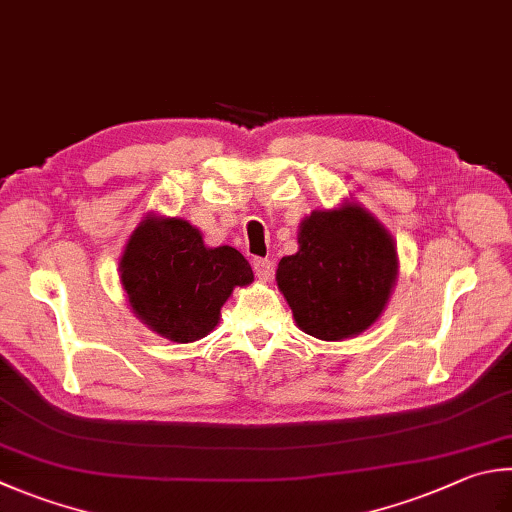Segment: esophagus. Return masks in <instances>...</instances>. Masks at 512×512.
<instances>
[{
	"label": "esophagus",
	"mask_w": 512,
	"mask_h": 512,
	"mask_svg": "<svg viewBox=\"0 0 512 512\" xmlns=\"http://www.w3.org/2000/svg\"><path fill=\"white\" fill-rule=\"evenodd\" d=\"M253 271H255L259 280L266 282L268 277L273 275V262H271V259H266V257H257V259H253Z\"/></svg>",
	"instance_id": "1"
}]
</instances>
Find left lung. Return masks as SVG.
<instances>
[{
    "mask_svg": "<svg viewBox=\"0 0 512 512\" xmlns=\"http://www.w3.org/2000/svg\"><path fill=\"white\" fill-rule=\"evenodd\" d=\"M300 250L282 257L277 286L297 327L320 340H345L376 322L396 282L394 239L360 206L311 212Z\"/></svg>",
    "mask_w": 512,
    "mask_h": 512,
    "instance_id": "1",
    "label": "left lung"
}]
</instances>
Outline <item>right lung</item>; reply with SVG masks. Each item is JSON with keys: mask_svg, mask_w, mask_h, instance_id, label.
<instances>
[{"mask_svg": "<svg viewBox=\"0 0 512 512\" xmlns=\"http://www.w3.org/2000/svg\"><path fill=\"white\" fill-rule=\"evenodd\" d=\"M120 282L147 327L194 342L217 327L232 288L253 282V268L235 248L203 246L188 221L150 217L127 241Z\"/></svg>", "mask_w": 512, "mask_h": 512, "instance_id": "1", "label": "right lung"}]
</instances>
